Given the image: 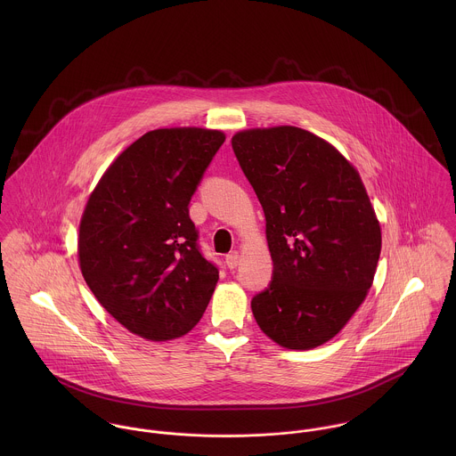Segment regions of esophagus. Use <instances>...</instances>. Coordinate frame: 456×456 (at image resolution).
Returning <instances> with one entry per match:
<instances>
[{"label":"esophagus","mask_w":456,"mask_h":456,"mask_svg":"<svg viewBox=\"0 0 456 456\" xmlns=\"http://www.w3.org/2000/svg\"><path fill=\"white\" fill-rule=\"evenodd\" d=\"M239 253L237 251H233V253H230V255H226V258H224V261H226V266L230 268V270H233V268H237V265H239Z\"/></svg>","instance_id":"obj_1"}]
</instances>
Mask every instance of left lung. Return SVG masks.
I'll return each instance as SVG.
<instances>
[{
    "instance_id": "8db88e82",
    "label": "left lung",
    "mask_w": 456,
    "mask_h": 456,
    "mask_svg": "<svg viewBox=\"0 0 456 456\" xmlns=\"http://www.w3.org/2000/svg\"><path fill=\"white\" fill-rule=\"evenodd\" d=\"M260 200L273 261L251 300L261 330L288 349H313L349 322L372 286L381 228L358 172L323 138L295 126L232 138Z\"/></svg>"
}]
</instances>
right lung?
<instances>
[{
  "label": "right lung",
  "mask_w": 456,
  "mask_h": 456,
  "mask_svg": "<svg viewBox=\"0 0 456 456\" xmlns=\"http://www.w3.org/2000/svg\"><path fill=\"white\" fill-rule=\"evenodd\" d=\"M223 142L217 130L149 131L87 200L82 275L107 313L143 338L188 333L214 293L219 270L200 251L190 201Z\"/></svg>",
  "instance_id": "add662e5"
}]
</instances>
